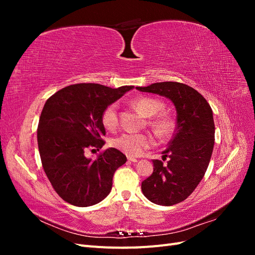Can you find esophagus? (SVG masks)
<instances>
[{
    "label": "esophagus",
    "mask_w": 255,
    "mask_h": 255,
    "mask_svg": "<svg viewBox=\"0 0 255 255\" xmlns=\"http://www.w3.org/2000/svg\"><path fill=\"white\" fill-rule=\"evenodd\" d=\"M128 161H132V163H137V161H138V160H137V158L130 157V156H128Z\"/></svg>",
    "instance_id": "1"
}]
</instances>
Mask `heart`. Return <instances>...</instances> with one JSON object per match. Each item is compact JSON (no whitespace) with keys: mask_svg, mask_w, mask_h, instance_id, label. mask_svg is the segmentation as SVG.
I'll return each instance as SVG.
<instances>
[{"mask_svg":"<svg viewBox=\"0 0 255 255\" xmlns=\"http://www.w3.org/2000/svg\"><path fill=\"white\" fill-rule=\"evenodd\" d=\"M133 105L144 117H153V116L157 115L165 109L164 102H161L158 99L149 97H141L134 100ZM101 120L102 125L107 129H113L117 127L118 104L112 103L109 106H106L102 113ZM151 125L160 136H168L173 132L175 122L170 116L161 115L154 119L151 122ZM154 143H155L154 136L144 133H122L112 139V144L116 149L133 157L141 155L145 149L150 148Z\"/></svg>","mask_w":255,"mask_h":255,"instance_id":"obj_1","label":"heart"}]
</instances>
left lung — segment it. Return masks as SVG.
I'll use <instances>...</instances> for the list:
<instances>
[{
	"label": "left lung",
	"instance_id": "left-lung-1",
	"mask_svg": "<svg viewBox=\"0 0 255 255\" xmlns=\"http://www.w3.org/2000/svg\"><path fill=\"white\" fill-rule=\"evenodd\" d=\"M136 89L166 97L175 106V134L163 152L169 160L164 165L154 159L153 173L141 183L146 199L171 206L188 198L206 172L215 142L213 111L201 94L182 83H154Z\"/></svg>",
	"mask_w": 255,
	"mask_h": 255
}]
</instances>
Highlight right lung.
Instances as JSON below:
<instances>
[{
  "mask_svg": "<svg viewBox=\"0 0 255 255\" xmlns=\"http://www.w3.org/2000/svg\"><path fill=\"white\" fill-rule=\"evenodd\" d=\"M133 88L74 84L45 102L38 123V148L45 174L66 202L86 207L109 196L114 173L126 164L127 156L115 148L106 149L96 159L86 157L85 152L104 145V109Z\"/></svg>",
  "mask_w": 255,
  "mask_h": 255,
  "instance_id": "1",
  "label": "right lung"
}]
</instances>
